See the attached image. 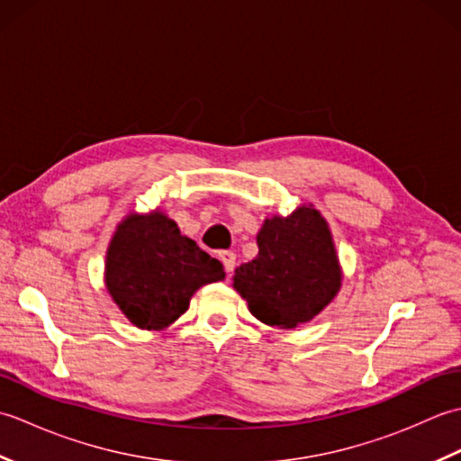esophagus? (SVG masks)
<instances>
[{
	"label": "esophagus",
	"mask_w": 461,
	"mask_h": 461,
	"mask_svg": "<svg viewBox=\"0 0 461 461\" xmlns=\"http://www.w3.org/2000/svg\"><path fill=\"white\" fill-rule=\"evenodd\" d=\"M220 259H221V263H223V267H225V271L230 273H233V269H236V253L233 251H221L220 253Z\"/></svg>",
	"instance_id": "obj_1"
}]
</instances>
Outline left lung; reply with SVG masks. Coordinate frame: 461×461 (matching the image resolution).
<instances>
[{"mask_svg": "<svg viewBox=\"0 0 461 461\" xmlns=\"http://www.w3.org/2000/svg\"><path fill=\"white\" fill-rule=\"evenodd\" d=\"M259 253L233 276V289L251 315L269 327L295 329L335 299L342 273L327 220L312 205L287 218H267L258 233Z\"/></svg>", "mask_w": 461, "mask_h": 461, "instance_id": "left-lung-1", "label": "left lung"}]
</instances>
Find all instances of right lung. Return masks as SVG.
Here are the masks:
<instances>
[{"instance_id":"obj_1","label":"right lung","mask_w":461,"mask_h":461,"mask_svg":"<svg viewBox=\"0 0 461 461\" xmlns=\"http://www.w3.org/2000/svg\"><path fill=\"white\" fill-rule=\"evenodd\" d=\"M223 277L221 263L160 210L126 215L106 249V291L126 319L146 330L172 325L195 291Z\"/></svg>"}]
</instances>
